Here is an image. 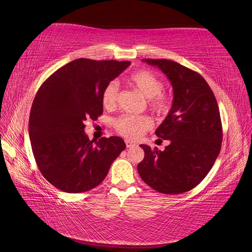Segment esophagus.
<instances>
[{
    "instance_id": "obj_1",
    "label": "esophagus",
    "mask_w": 252,
    "mask_h": 252,
    "mask_svg": "<svg viewBox=\"0 0 252 252\" xmlns=\"http://www.w3.org/2000/svg\"><path fill=\"white\" fill-rule=\"evenodd\" d=\"M125 144H126V147H127V148H131V147H134V146H135V143L130 142V141H126Z\"/></svg>"
}]
</instances>
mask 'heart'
Listing matches in <instances>:
<instances>
[{
    "label": "heart",
    "instance_id": "heart-1",
    "mask_svg": "<svg viewBox=\"0 0 252 252\" xmlns=\"http://www.w3.org/2000/svg\"><path fill=\"white\" fill-rule=\"evenodd\" d=\"M128 84L144 97L148 98L149 108L164 114L169 110V97L163 93L164 84L161 79L149 70H140L128 78ZM119 97V85L116 81L109 82L102 91V103L105 108L112 109L117 106ZM152 123L145 116H122L114 122L117 131L127 139H138L150 129Z\"/></svg>",
    "mask_w": 252,
    "mask_h": 252
}]
</instances>
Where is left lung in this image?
<instances>
[{
	"mask_svg": "<svg viewBox=\"0 0 252 252\" xmlns=\"http://www.w3.org/2000/svg\"><path fill=\"white\" fill-rule=\"evenodd\" d=\"M167 75L173 89L168 116L156 134L170 144L164 151L140 145L145 152L138 172L148 186L165 194L189 191L204 180L222 146L219 106L200 73L166 59H144Z\"/></svg>",
	"mask_w": 252,
	"mask_h": 252,
	"instance_id": "left-lung-1",
	"label": "left lung"
}]
</instances>
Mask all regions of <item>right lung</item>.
Wrapping results in <instances>:
<instances>
[{
	"label": "right lung",
	"mask_w": 252,
	"mask_h": 252,
	"mask_svg": "<svg viewBox=\"0 0 252 252\" xmlns=\"http://www.w3.org/2000/svg\"><path fill=\"white\" fill-rule=\"evenodd\" d=\"M129 61L78 59L53 72L37 90L29 118V138L37 167L51 185L68 193L100 185L126 148L119 136L94 143L85 121L103 113L102 91Z\"/></svg>",
	"instance_id": "1"
}]
</instances>
